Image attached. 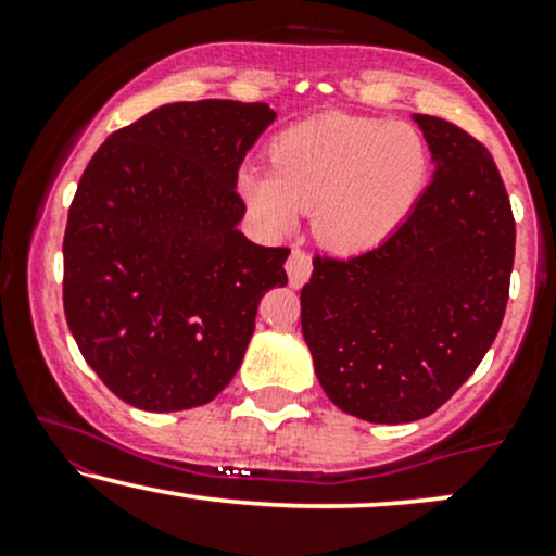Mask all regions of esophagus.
<instances>
[{"label":"esophagus","mask_w":556,"mask_h":556,"mask_svg":"<svg viewBox=\"0 0 556 556\" xmlns=\"http://www.w3.org/2000/svg\"><path fill=\"white\" fill-rule=\"evenodd\" d=\"M311 269H314V264H311V258L305 256L300 248H295V251L290 253V258H287V279H290V287H303L305 282H308L311 277Z\"/></svg>","instance_id":"obj_1"}]
</instances>
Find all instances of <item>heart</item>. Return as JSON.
<instances>
[{"label":"heart","mask_w":556,"mask_h":556,"mask_svg":"<svg viewBox=\"0 0 556 556\" xmlns=\"http://www.w3.org/2000/svg\"><path fill=\"white\" fill-rule=\"evenodd\" d=\"M271 172L242 167L240 193L271 232L314 212V232L337 253L381 245L413 212L429 151L413 125L321 114L287 127L271 143Z\"/></svg>","instance_id":"1"}]
</instances>
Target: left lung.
Masks as SVG:
<instances>
[{
	"label": "left lung",
	"mask_w": 556,
	"mask_h": 556,
	"mask_svg": "<svg viewBox=\"0 0 556 556\" xmlns=\"http://www.w3.org/2000/svg\"><path fill=\"white\" fill-rule=\"evenodd\" d=\"M433 177L374 251L316 258L300 327L318 384L350 416L410 424L460 389L502 327L515 219L494 159L446 119L413 114Z\"/></svg>",
	"instance_id": "left-lung-1"
}]
</instances>
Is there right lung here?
I'll list each match as a JSON object with an SVG mask.
<instances>
[{"label": "right lung", "mask_w": 556, "mask_h": 556, "mask_svg": "<svg viewBox=\"0 0 556 556\" xmlns=\"http://www.w3.org/2000/svg\"><path fill=\"white\" fill-rule=\"evenodd\" d=\"M269 104L177 101L112 132L67 214L65 316L83 358L127 405H206L238 374L287 248L240 232L238 169Z\"/></svg>", "instance_id": "1"}]
</instances>
